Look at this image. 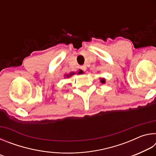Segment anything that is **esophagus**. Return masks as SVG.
<instances>
[{
  "label": "esophagus",
  "instance_id": "1",
  "mask_svg": "<svg viewBox=\"0 0 156 156\" xmlns=\"http://www.w3.org/2000/svg\"><path fill=\"white\" fill-rule=\"evenodd\" d=\"M81 69H83V71H86V70H87V66H86V65H83V66H82V67H81Z\"/></svg>",
  "mask_w": 156,
  "mask_h": 156
}]
</instances>
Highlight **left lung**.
<instances>
[{
    "mask_svg": "<svg viewBox=\"0 0 156 156\" xmlns=\"http://www.w3.org/2000/svg\"><path fill=\"white\" fill-rule=\"evenodd\" d=\"M100 82H101L102 83H105V78H101V79H100Z\"/></svg>",
    "mask_w": 156,
    "mask_h": 156,
    "instance_id": "8db88e82",
    "label": "left lung"
}]
</instances>
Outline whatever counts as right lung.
I'll list each match as a JSON object with an SVG mask.
<instances>
[{"instance_id": "add662e5", "label": "right lung", "mask_w": 156, "mask_h": 156, "mask_svg": "<svg viewBox=\"0 0 156 156\" xmlns=\"http://www.w3.org/2000/svg\"><path fill=\"white\" fill-rule=\"evenodd\" d=\"M76 73H74V72H71L69 74H65V78L66 77V78H69V77H70V76H72V75H73V74H75ZM82 73H83V70H79V72H78V74H82Z\"/></svg>"}]
</instances>
